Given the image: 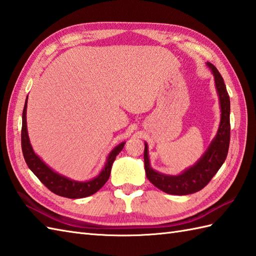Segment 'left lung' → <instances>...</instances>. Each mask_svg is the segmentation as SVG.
Here are the masks:
<instances>
[{
    "label": "left lung",
    "mask_w": 256,
    "mask_h": 256,
    "mask_svg": "<svg viewBox=\"0 0 256 256\" xmlns=\"http://www.w3.org/2000/svg\"><path fill=\"white\" fill-rule=\"evenodd\" d=\"M214 78V86L219 96L220 124L216 136L211 140L208 148L192 166L182 170L178 175H167L155 170L150 166L148 145L145 142L144 165L145 174L148 180L166 194L184 196L197 192L208 184L216 172L224 164L230 143V98L228 94L224 78L218 69L210 62H206Z\"/></svg>",
    "instance_id": "8db88e82"
}]
</instances>
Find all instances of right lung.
<instances>
[{"label":"right lung","instance_id":"1","mask_svg":"<svg viewBox=\"0 0 256 256\" xmlns=\"http://www.w3.org/2000/svg\"><path fill=\"white\" fill-rule=\"evenodd\" d=\"M27 98H28V96H27ZM27 98L23 110V116H22V150H23L27 166L50 192L58 196H62V197L78 199L89 197V196L96 194L108 182V177H110L113 162L116 160V157L118 155L120 152L123 150L125 142L120 143L108 153L106 164L99 172V175L84 182L70 179L54 170L32 150L28 136V131H27Z\"/></svg>","mask_w":256,"mask_h":256}]
</instances>
